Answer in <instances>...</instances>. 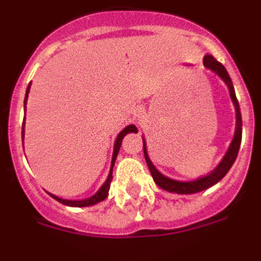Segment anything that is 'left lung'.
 I'll return each instance as SVG.
<instances>
[{
  "label": "left lung",
  "instance_id": "obj_1",
  "mask_svg": "<svg viewBox=\"0 0 261 261\" xmlns=\"http://www.w3.org/2000/svg\"><path fill=\"white\" fill-rule=\"evenodd\" d=\"M204 65L206 66L208 69L213 70L218 77H221L223 80L227 87H229V93L230 96H231V100L234 103L235 107V117H237V126H235V133H234V138H232L231 144H230L229 149L226 151L225 156L222 158V161L220 162V165L217 166L214 168L213 171L211 174L205 175V176L199 177V179H196V180H191V181H179V180H174V179H170V177L165 176L161 172L154 167V165L151 163L150 158L147 155V150H146V144H145L144 140V154H145V161L147 163V167L150 170L151 176H153L154 181L158 187H161L162 190L168 191V192L172 193H177V195H191V193H197L201 192L204 190H208L209 187L214 186L216 183L222 179L227 171H229L231 166L234 165L235 159H237V155H238L239 151V146H241L242 142V115H241V108H239V103L238 99L235 96V90L234 86H232L231 78H230L229 73L225 69V66L221 64V62L217 61L213 56L211 55H206L204 57Z\"/></svg>",
  "mask_w": 261,
  "mask_h": 261
}]
</instances>
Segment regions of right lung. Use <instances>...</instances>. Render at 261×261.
Returning a JSON list of instances; mask_svg holds the SVG:
<instances>
[{
  "label": "right lung",
  "mask_w": 261,
  "mask_h": 261,
  "mask_svg": "<svg viewBox=\"0 0 261 261\" xmlns=\"http://www.w3.org/2000/svg\"><path fill=\"white\" fill-rule=\"evenodd\" d=\"M30 86H31V84H30L29 87H27L26 98H24V114H26V103H27V98H29ZM129 132H137V128H136V125H133V124H132V125L125 126V128H124L123 130L119 133V135H117L116 141H115V146H114V154H112V162H111L110 174H108L107 180H106L105 184H103V186L99 188V191L95 193V195L91 196V197H89V199H85V200H64V199H61V197H57V196L52 195V193H49V195L52 196L55 200H57L59 202H61V204L68 205V206H74V208H84V206H91V205H95V204H98V202L103 201V200H105L106 197L108 196V191H110L111 181H112V168H114L117 153H119L120 146H121V141H123L124 136L128 135ZM23 137H24V120H23V125H22V140H23Z\"/></svg>",
  "instance_id": "1"
}]
</instances>
